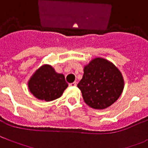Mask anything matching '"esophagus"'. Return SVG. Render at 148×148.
<instances>
[{
	"label": "esophagus",
	"mask_w": 148,
	"mask_h": 148,
	"mask_svg": "<svg viewBox=\"0 0 148 148\" xmlns=\"http://www.w3.org/2000/svg\"><path fill=\"white\" fill-rule=\"evenodd\" d=\"M70 86H77V82H74V83H71V84H69Z\"/></svg>",
	"instance_id": "obj_1"
}]
</instances>
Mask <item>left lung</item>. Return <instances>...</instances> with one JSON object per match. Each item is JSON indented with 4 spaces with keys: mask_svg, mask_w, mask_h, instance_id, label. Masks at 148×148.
<instances>
[{
    "mask_svg": "<svg viewBox=\"0 0 148 148\" xmlns=\"http://www.w3.org/2000/svg\"><path fill=\"white\" fill-rule=\"evenodd\" d=\"M123 86L122 74L115 65L106 59L96 58L85 66L77 87L86 105L95 109H105L118 99Z\"/></svg>",
    "mask_w": 148,
    "mask_h": 148,
    "instance_id": "1",
    "label": "left lung"
}]
</instances>
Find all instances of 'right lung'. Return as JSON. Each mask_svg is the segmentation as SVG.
I'll return each instance as SVG.
<instances>
[{
    "label": "right lung",
    "mask_w": 148,
    "mask_h": 148,
    "mask_svg": "<svg viewBox=\"0 0 148 148\" xmlns=\"http://www.w3.org/2000/svg\"><path fill=\"white\" fill-rule=\"evenodd\" d=\"M30 91L37 99L49 101L58 99L68 87L63 74H58L50 65L40 67L28 81Z\"/></svg>",
    "instance_id": "right-lung-1"
}]
</instances>
